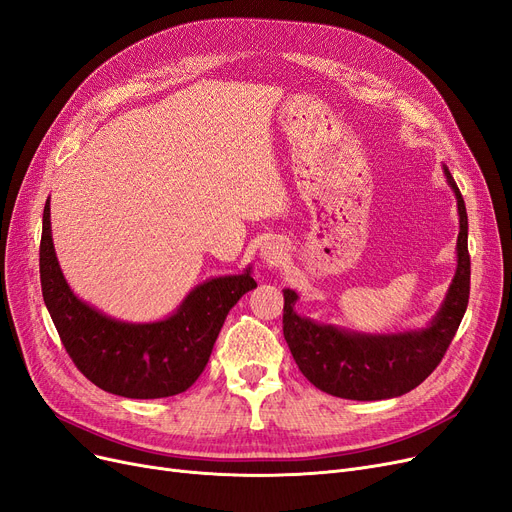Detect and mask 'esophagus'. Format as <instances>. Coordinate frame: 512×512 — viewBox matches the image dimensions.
Returning a JSON list of instances; mask_svg holds the SVG:
<instances>
[{
	"label": "esophagus",
	"mask_w": 512,
	"mask_h": 512,
	"mask_svg": "<svg viewBox=\"0 0 512 512\" xmlns=\"http://www.w3.org/2000/svg\"><path fill=\"white\" fill-rule=\"evenodd\" d=\"M261 259L263 261H268L270 265H278V263H282L284 259H286V249H284V244L282 242H278V240H268L261 247Z\"/></svg>",
	"instance_id": "34e87169"
}]
</instances>
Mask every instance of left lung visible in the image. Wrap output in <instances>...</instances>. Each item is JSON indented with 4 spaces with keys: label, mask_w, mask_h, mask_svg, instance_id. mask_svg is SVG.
<instances>
[{
    "label": "left lung",
    "mask_w": 512,
    "mask_h": 512,
    "mask_svg": "<svg viewBox=\"0 0 512 512\" xmlns=\"http://www.w3.org/2000/svg\"><path fill=\"white\" fill-rule=\"evenodd\" d=\"M443 171L456 194L460 215L458 265L446 301L427 328L397 335H360L332 324H318L297 314L299 297L291 288H284V339L305 379L320 391L358 402L397 397L418 387L446 355L469 305L471 255L462 194L448 167Z\"/></svg>",
    "instance_id": "1"
}]
</instances>
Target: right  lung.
I'll use <instances>...</instances> for the list:
<instances>
[{"label": "right lung", "mask_w": 512, "mask_h": 512, "mask_svg": "<svg viewBox=\"0 0 512 512\" xmlns=\"http://www.w3.org/2000/svg\"><path fill=\"white\" fill-rule=\"evenodd\" d=\"M39 276L43 301L79 372L96 387L131 399L171 397L192 387L209 362L228 311L257 286L247 268L238 276L198 284L167 320L131 324L108 318L77 299L62 276L52 242L50 198L43 207Z\"/></svg>", "instance_id": "right-lung-1"}]
</instances>
